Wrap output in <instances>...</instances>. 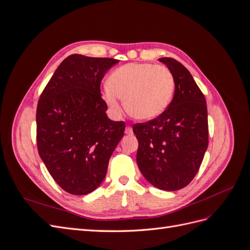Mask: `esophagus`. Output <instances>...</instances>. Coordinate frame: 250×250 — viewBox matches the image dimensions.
Listing matches in <instances>:
<instances>
[{"label": "esophagus", "mask_w": 250, "mask_h": 250, "mask_svg": "<svg viewBox=\"0 0 250 250\" xmlns=\"http://www.w3.org/2000/svg\"><path fill=\"white\" fill-rule=\"evenodd\" d=\"M125 133L128 134V135L132 134V128H131L130 126H127V127L125 128Z\"/></svg>", "instance_id": "34e87169"}]
</instances>
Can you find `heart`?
<instances>
[{
	"instance_id": "obj_1",
	"label": "heart",
	"mask_w": 250,
	"mask_h": 250,
	"mask_svg": "<svg viewBox=\"0 0 250 250\" xmlns=\"http://www.w3.org/2000/svg\"><path fill=\"white\" fill-rule=\"evenodd\" d=\"M174 92V78L168 67L153 63H127L113 71L103 88L108 108L120 115L119 98L129 115L141 121L157 118L169 106Z\"/></svg>"
}]
</instances>
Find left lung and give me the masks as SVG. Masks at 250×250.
I'll return each mask as SVG.
<instances>
[{
	"mask_svg": "<svg viewBox=\"0 0 250 250\" xmlns=\"http://www.w3.org/2000/svg\"><path fill=\"white\" fill-rule=\"evenodd\" d=\"M158 60L172 73L175 92L162 115L133 126L137 163L151 185L177 191L195 177L208 149L207 101L187 67L173 58Z\"/></svg>",
	"mask_w": 250,
	"mask_h": 250,
	"instance_id": "left-lung-1",
	"label": "left lung"
}]
</instances>
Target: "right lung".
<instances>
[{"label": "right lung", "instance_id": "right-lung-1", "mask_svg": "<svg viewBox=\"0 0 250 250\" xmlns=\"http://www.w3.org/2000/svg\"><path fill=\"white\" fill-rule=\"evenodd\" d=\"M118 59L73 54L59 64L36 109L37 149L67 193L86 195L101 185L125 123L112 121L100 83Z\"/></svg>", "mask_w": 250, "mask_h": 250}]
</instances>
